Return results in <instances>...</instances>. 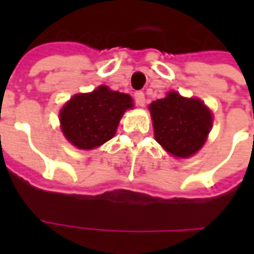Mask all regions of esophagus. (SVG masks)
Here are the masks:
<instances>
[{"mask_svg": "<svg viewBox=\"0 0 254 254\" xmlns=\"http://www.w3.org/2000/svg\"><path fill=\"white\" fill-rule=\"evenodd\" d=\"M134 102H136L137 106H144V103H145V95H144L143 91L134 92Z\"/></svg>", "mask_w": 254, "mask_h": 254, "instance_id": "esophagus-1", "label": "esophagus"}]
</instances>
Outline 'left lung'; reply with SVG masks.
<instances>
[{
    "mask_svg": "<svg viewBox=\"0 0 254 254\" xmlns=\"http://www.w3.org/2000/svg\"><path fill=\"white\" fill-rule=\"evenodd\" d=\"M149 111L155 140L167 152L180 158L196 154L212 127V114L201 100L187 99L177 92L155 100Z\"/></svg>",
    "mask_w": 254,
    "mask_h": 254,
    "instance_id": "1",
    "label": "left lung"
}]
</instances>
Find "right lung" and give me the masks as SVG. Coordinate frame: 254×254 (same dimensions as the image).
<instances>
[{"label":"right lung","instance_id":"1","mask_svg":"<svg viewBox=\"0 0 254 254\" xmlns=\"http://www.w3.org/2000/svg\"><path fill=\"white\" fill-rule=\"evenodd\" d=\"M132 98L100 85L91 94L74 95L60 113L65 137L80 149H92L116 134L121 117L132 109Z\"/></svg>","mask_w":254,"mask_h":254}]
</instances>
